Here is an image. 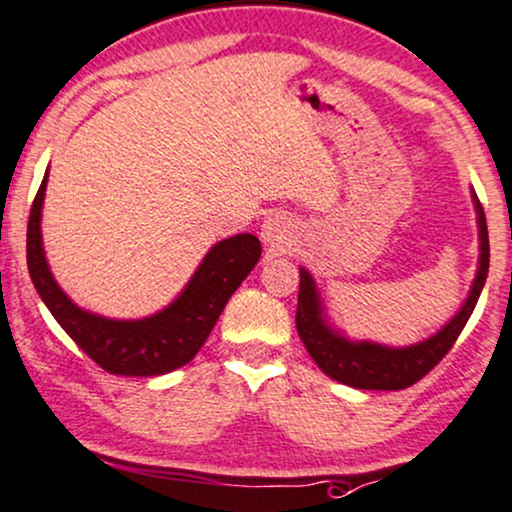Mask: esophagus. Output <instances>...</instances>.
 <instances>
[{"label":"esophagus","mask_w":512,"mask_h":512,"mask_svg":"<svg viewBox=\"0 0 512 512\" xmlns=\"http://www.w3.org/2000/svg\"><path fill=\"white\" fill-rule=\"evenodd\" d=\"M262 240L269 245V248L283 250V248H291L295 243V229L293 224L286 217H267L262 224Z\"/></svg>","instance_id":"obj_1"}]
</instances>
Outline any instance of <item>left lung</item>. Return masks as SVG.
<instances>
[{"mask_svg":"<svg viewBox=\"0 0 512 512\" xmlns=\"http://www.w3.org/2000/svg\"><path fill=\"white\" fill-rule=\"evenodd\" d=\"M474 209H477L479 224V269L474 276L470 295L460 307V312L451 322L429 336L427 341L415 343L408 348H389L369 341H348L338 331L331 329L324 319L322 300H319L315 279L307 269H300V291H298V312H295V326L303 338L307 353L317 362V367L331 379L353 389L369 391H398L417 384L424 374H429L446 357L453 343L458 341L460 331L465 329L479 293H482L486 274H489V231H486L484 209L479 205L477 195H472Z\"/></svg>","mask_w":512,"mask_h":512,"instance_id":"obj_1","label":"left lung"}]
</instances>
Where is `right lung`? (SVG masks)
Here are the masks:
<instances>
[{
  "label": "right lung",
  "mask_w": 512,
  "mask_h": 512,
  "mask_svg": "<svg viewBox=\"0 0 512 512\" xmlns=\"http://www.w3.org/2000/svg\"><path fill=\"white\" fill-rule=\"evenodd\" d=\"M47 174L30 207L28 219V272L42 303L61 324L76 346L104 372L121 377H157L188 365L207 341L221 312L245 276L262 255V245L252 233L219 240L200 262L183 293L157 315L145 319H107L80 310L59 288L49 272L42 248V200Z\"/></svg>",
  "instance_id": "obj_1"
}]
</instances>
